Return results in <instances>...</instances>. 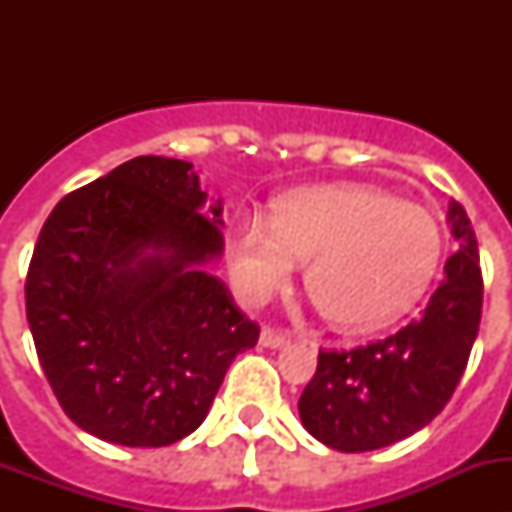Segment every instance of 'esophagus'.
Segmentation results:
<instances>
[{"instance_id": "obj_1", "label": "esophagus", "mask_w": 512, "mask_h": 512, "mask_svg": "<svg viewBox=\"0 0 512 512\" xmlns=\"http://www.w3.org/2000/svg\"><path fill=\"white\" fill-rule=\"evenodd\" d=\"M289 341H292L289 333H284V330H277V328H264L259 336V343L266 348H284Z\"/></svg>"}]
</instances>
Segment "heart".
Wrapping results in <instances>:
<instances>
[{
  "label": "heart",
  "mask_w": 512,
  "mask_h": 512,
  "mask_svg": "<svg viewBox=\"0 0 512 512\" xmlns=\"http://www.w3.org/2000/svg\"><path fill=\"white\" fill-rule=\"evenodd\" d=\"M297 259H310L307 295L330 323L374 328L423 295L441 261V228L415 202L328 184L279 200L271 223L243 217L230 233L233 279L248 300L282 289Z\"/></svg>",
  "instance_id": "obj_1"
}]
</instances>
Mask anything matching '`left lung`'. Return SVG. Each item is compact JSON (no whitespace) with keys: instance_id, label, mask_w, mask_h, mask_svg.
<instances>
[{"instance_id":"8db88e82","label":"left lung","mask_w":512,"mask_h":512,"mask_svg":"<svg viewBox=\"0 0 512 512\" xmlns=\"http://www.w3.org/2000/svg\"><path fill=\"white\" fill-rule=\"evenodd\" d=\"M459 241L423 315L382 341L318 354L300 397L302 425L346 454L384 449L431 423L467 369L482 318L477 238L459 202L449 207Z\"/></svg>"}]
</instances>
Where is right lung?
Here are the masks:
<instances>
[{
  "label": "right lung",
  "instance_id": "obj_1",
  "mask_svg": "<svg viewBox=\"0 0 512 512\" xmlns=\"http://www.w3.org/2000/svg\"><path fill=\"white\" fill-rule=\"evenodd\" d=\"M189 161L130 158L53 207L25 310L63 413L102 441L156 449L205 420L259 325L202 264L223 251L220 200Z\"/></svg>",
  "mask_w": 512,
  "mask_h": 512
}]
</instances>
